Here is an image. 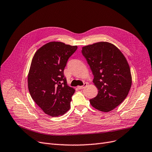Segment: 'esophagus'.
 Listing matches in <instances>:
<instances>
[{
  "label": "esophagus",
  "instance_id": "34e87169",
  "mask_svg": "<svg viewBox=\"0 0 152 152\" xmlns=\"http://www.w3.org/2000/svg\"><path fill=\"white\" fill-rule=\"evenodd\" d=\"M87 83H84V84L83 85V86H78L77 87H78V89H84V88H85V87L87 86Z\"/></svg>",
  "mask_w": 152,
  "mask_h": 152
}]
</instances>
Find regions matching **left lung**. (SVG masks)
<instances>
[{
    "mask_svg": "<svg viewBox=\"0 0 152 152\" xmlns=\"http://www.w3.org/2000/svg\"><path fill=\"white\" fill-rule=\"evenodd\" d=\"M82 53L98 89L97 96L89 100L90 103L101 112H110L123 102L131 89L132 77L127 59L115 45L107 42L86 45Z\"/></svg>",
    "mask_w": 152,
    "mask_h": 152,
    "instance_id": "8db88e82",
    "label": "left lung"
}]
</instances>
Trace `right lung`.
<instances>
[{
	"instance_id": "right-lung-1",
	"label": "right lung",
	"mask_w": 152,
	"mask_h": 152,
	"mask_svg": "<svg viewBox=\"0 0 152 152\" xmlns=\"http://www.w3.org/2000/svg\"><path fill=\"white\" fill-rule=\"evenodd\" d=\"M77 45L50 42L39 48L32 58L28 75L31 98L49 115L58 117L70 110L73 87L67 85L64 69Z\"/></svg>"
}]
</instances>
